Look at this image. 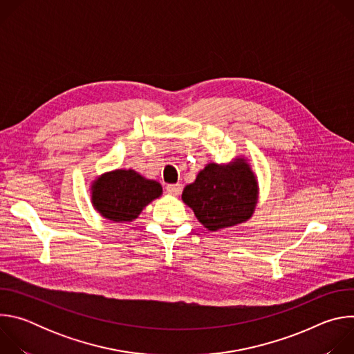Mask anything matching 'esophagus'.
Returning a JSON list of instances; mask_svg holds the SVG:
<instances>
[{
    "instance_id": "34e87169",
    "label": "esophagus",
    "mask_w": 354,
    "mask_h": 354,
    "mask_svg": "<svg viewBox=\"0 0 354 354\" xmlns=\"http://www.w3.org/2000/svg\"><path fill=\"white\" fill-rule=\"evenodd\" d=\"M180 190H182V186L179 183H169V185H167V192L169 194L178 196L180 193Z\"/></svg>"
}]
</instances>
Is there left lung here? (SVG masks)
Segmentation results:
<instances>
[{"mask_svg": "<svg viewBox=\"0 0 354 354\" xmlns=\"http://www.w3.org/2000/svg\"><path fill=\"white\" fill-rule=\"evenodd\" d=\"M257 196V179L243 160L228 167L209 164L182 193L185 203L210 231L246 221L254 213Z\"/></svg>", "mask_w": 354, "mask_h": 354, "instance_id": "obj_1", "label": "left lung"}]
</instances>
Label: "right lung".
I'll list each match as a JSON object with an SVG mask.
<instances>
[{"instance_id": "add662e5", "label": "right lung", "mask_w": 354, "mask_h": 354, "mask_svg": "<svg viewBox=\"0 0 354 354\" xmlns=\"http://www.w3.org/2000/svg\"><path fill=\"white\" fill-rule=\"evenodd\" d=\"M162 187L136 171L118 169L100 176L92 187V203L105 218L133 221L151 200L160 197Z\"/></svg>"}]
</instances>
